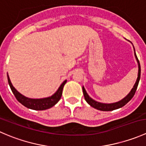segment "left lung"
<instances>
[{"instance_id":"8db88e82","label":"left lung","mask_w":146,"mask_h":146,"mask_svg":"<svg viewBox=\"0 0 146 146\" xmlns=\"http://www.w3.org/2000/svg\"><path fill=\"white\" fill-rule=\"evenodd\" d=\"M134 54H135V57H136L137 60V62H138V78H137L136 83L134 84V85H133V88L131 89V92H129V93L128 94V95H126L123 99H122L121 100L117 102L111 103V104H104V103L98 102L94 100L93 99H92V98L88 95V93H87L86 90H85V89L84 88V87H82V91H83V95H84V98H85V101H86L91 106V107L96 109V110H100V111H112V110H117V109L123 107L125 104H127V103L132 99L133 95H135V92H136L137 87H138V82H139V80H140V78H141V66H140L139 61H138V58H137V56L136 54V52H135V50H134Z\"/></svg>"}]
</instances>
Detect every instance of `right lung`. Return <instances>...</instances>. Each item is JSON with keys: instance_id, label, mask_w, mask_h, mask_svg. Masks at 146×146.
<instances>
[{"instance_id": "obj_1", "label": "right lung", "mask_w": 146, "mask_h": 146, "mask_svg": "<svg viewBox=\"0 0 146 146\" xmlns=\"http://www.w3.org/2000/svg\"><path fill=\"white\" fill-rule=\"evenodd\" d=\"M8 80L10 87V89H11L12 92L14 94L15 97L17 100V101L21 103L25 107L34 110H47V109L51 108L53 106L55 105L60 100V99H61L63 92V88H64V85L66 83V81H67V80H64L62 82V84L60 85V87L57 90L56 92L54 95H51V97H48V98H42V99H31V98H26L24 95L20 94L13 86L11 82H10L8 75Z\"/></svg>"}]
</instances>
